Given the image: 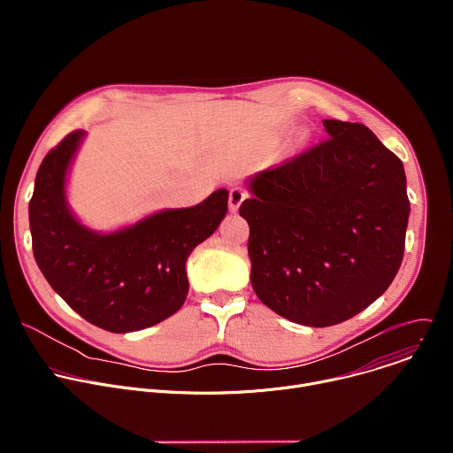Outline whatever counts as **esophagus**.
<instances>
[{"instance_id":"esophagus-1","label":"esophagus","mask_w":453,"mask_h":453,"mask_svg":"<svg viewBox=\"0 0 453 453\" xmlns=\"http://www.w3.org/2000/svg\"><path fill=\"white\" fill-rule=\"evenodd\" d=\"M245 197H247V193L242 188H233L229 191V210L238 211V208L245 201Z\"/></svg>"}]
</instances>
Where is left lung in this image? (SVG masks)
I'll list each match as a JSON object with an SVG mask.
<instances>
[{"label":"left lung","instance_id":"left-lung-1","mask_svg":"<svg viewBox=\"0 0 453 453\" xmlns=\"http://www.w3.org/2000/svg\"><path fill=\"white\" fill-rule=\"evenodd\" d=\"M328 140L247 180L250 283L297 325L351 319L393 283L411 203L403 163L362 123L325 119Z\"/></svg>","mask_w":453,"mask_h":453}]
</instances>
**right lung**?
Instances as JSON below:
<instances>
[{
  "label": "right lung",
  "mask_w": 453,
  "mask_h": 453,
  "mask_svg": "<svg viewBox=\"0 0 453 453\" xmlns=\"http://www.w3.org/2000/svg\"><path fill=\"white\" fill-rule=\"evenodd\" d=\"M86 138L73 131L42 159L28 206L35 262L51 285L91 325L128 334L173 315L188 296L186 260L227 213L220 188L197 206L161 210L100 233L68 204L72 163Z\"/></svg>",
  "instance_id": "add662e5"
}]
</instances>
